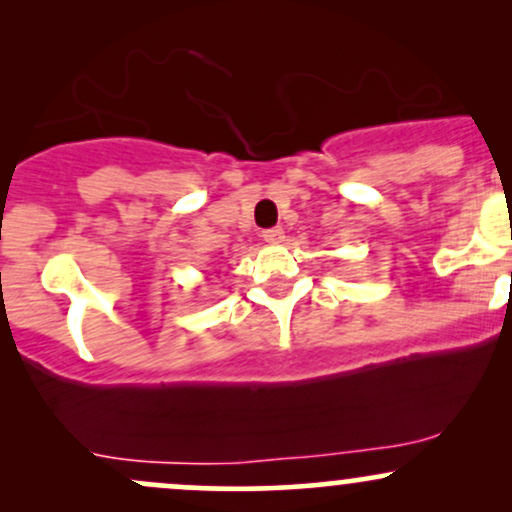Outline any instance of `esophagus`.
<instances>
[{
	"label": "esophagus",
	"mask_w": 512,
	"mask_h": 512,
	"mask_svg": "<svg viewBox=\"0 0 512 512\" xmlns=\"http://www.w3.org/2000/svg\"><path fill=\"white\" fill-rule=\"evenodd\" d=\"M262 238L267 240L269 245H279V243H284V228H281V226L267 228V231H262Z\"/></svg>",
	"instance_id": "obj_1"
}]
</instances>
